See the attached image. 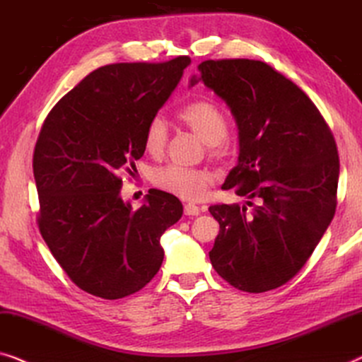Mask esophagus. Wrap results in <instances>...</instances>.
<instances>
[{
  "instance_id": "34e87169",
  "label": "esophagus",
  "mask_w": 362,
  "mask_h": 362,
  "mask_svg": "<svg viewBox=\"0 0 362 362\" xmlns=\"http://www.w3.org/2000/svg\"><path fill=\"white\" fill-rule=\"evenodd\" d=\"M183 211H185L187 216H198L200 215V206L193 205V203H187V205L183 206Z\"/></svg>"
}]
</instances>
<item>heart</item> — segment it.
I'll return each mask as SVG.
<instances>
[{"label": "heart", "mask_w": 362, "mask_h": 362, "mask_svg": "<svg viewBox=\"0 0 362 362\" xmlns=\"http://www.w3.org/2000/svg\"><path fill=\"white\" fill-rule=\"evenodd\" d=\"M179 118L203 142H206L211 156L226 154L228 119L225 111L215 101L206 98L193 100L179 111ZM167 141H169V132H167L165 121L160 116H156L144 129V136H142L144 149L151 156H160L164 154ZM152 180L164 192L180 197L183 200L197 202L205 197L213 177L206 170L187 169V167L170 164L156 170Z\"/></svg>", "instance_id": "b5f03b06"}]
</instances>
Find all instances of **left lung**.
Returning <instances> with one entry per match:
<instances>
[{
  "mask_svg": "<svg viewBox=\"0 0 362 362\" xmlns=\"http://www.w3.org/2000/svg\"><path fill=\"white\" fill-rule=\"evenodd\" d=\"M198 72L239 129L238 165L221 188L247 198L208 208L220 223L211 266L238 290L269 292L297 276L333 220L338 147L313 101L271 65L205 60Z\"/></svg>",
  "mask_w": 362,
  "mask_h": 362,
  "instance_id": "obj_1",
  "label": "left lung"
}]
</instances>
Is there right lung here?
Returning <instances> with one entry per match:
<instances>
[{
    "label": "right lung",
    "instance_id": "1",
    "mask_svg": "<svg viewBox=\"0 0 362 362\" xmlns=\"http://www.w3.org/2000/svg\"><path fill=\"white\" fill-rule=\"evenodd\" d=\"M190 57L110 64L50 110L34 147L37 226L55 261L85 292L118 300L139 292L164 261L160 236L180 200L149 190L134 211L119 192L144 156L147 123L169 100Z\"/></svg>",
    "mask_w": 362,
    "mask_h": 362
}]
</instances>
